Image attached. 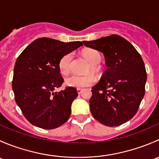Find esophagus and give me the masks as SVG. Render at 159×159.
Here are the masks:
<instances>
[{"label":"esophagus","mask_w":159,"mask_h":159,"mask_svg":"<svg viewBox=\"0 0 159 159\" xmlns=\"http://www.w3.org/2000/svg\"><path fill=\"white\" fill-rule=\"evenodd\" d=\"M83 89H77V91H78V94H80L81 92H82Z\"/></svg>","instance_id":"obj_1"}]
</instances>
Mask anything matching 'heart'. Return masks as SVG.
Listing matches in <instances>:
<instances>
[{
  "mask_svg": "<svg viewBox=\"0 0 159 159\" xmlns=\"http://www.w3.org/2000/svg\"><path fill=\"white\" fill-rule=\"evenodd\" d=\"M84 57L92 65H96L101 61V54L97 50L93 48H86L82 51ZM72 54L70 53L66 54L61 58L58 63V68L61 74L66 75L69 73L70 61ZM96 81V78L94 75H73L65 79V84L69 87L82 89L91 85Z\"/></svg>",
  "mask_w": 159,
  "mask_h": 159,
  "instance_id": "b5f03b06",
  "label": "heart"
}]
</instances>
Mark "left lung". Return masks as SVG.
<instances>
[{
    "instance_id": "left-lung-1",
    "label": "left lung",
    "mask_w": 159,
    "mask_h": 159,
    "mask_svg": "<svg viewBox=\"0 0 159 159\" xmlns=\"http://www.w3.org/2000/svg\"><path fill=\"white\" fill-rule=\"evenodd\" d=\"M82 42L103 53L107 66L91 89V114L105 125H121L134 116L145 95L147 73L143 60L134 46L119 35Z\"/></svg>"
}]
</instances>
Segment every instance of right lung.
Here are the masks:
<instances>
[{
    "label": "right lung",
    "mask_w": 159,
    "mask_h": 159,
    "mask_svg": "<svg viewBox=\"0 0 159 159\" xmlns=\"http://www.w3.org/2000/svg\"><path fill=\"white\" fill-rule=\"evenodd\" d=\"M82 46L81 41L62 42L52 38H38L16 61L12 89L17 105L30 123L44 129L62 125L69 118L76 89L67 87L55 92L64 79L58 68L64 55Z\"/></svg>",
    "instance_id": "1"
}]
</instances>
